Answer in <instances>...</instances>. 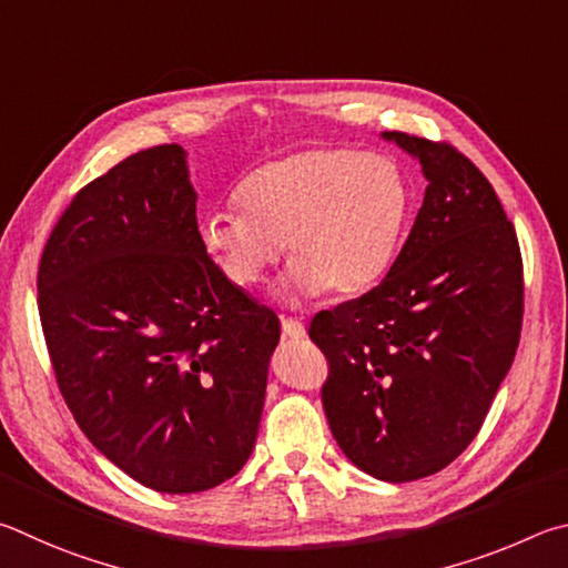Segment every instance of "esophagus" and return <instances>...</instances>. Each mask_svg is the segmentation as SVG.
Returning a JSON list of instances; mask_svg holds the SVG:
<instances>
[{
	"label": "esophagus",
	"mask_w": 568,
	"mask_h": 568,
	"mask_svg": "<svg viewBox=\"0 0 568 568\" xmlns=\"http://www.w3.org/2000/svg\"><path fill=\"white\" fill-rule=\"evenodd\" d=\"M282 332L290 339H304L306 336V326L300 320H282Z\"/></svg>",
	"instance_id": "esophagus-1"
}]
</instances>
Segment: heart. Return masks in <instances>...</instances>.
I'll return each instance as SVG.
<instances>
[{"mask_svg":"<svg viewBox=\"0 0 568 568\" xmlns=\"http://www.w3.org/2000/svg\"><path fill=\"white\" fill-rule=\"evenodd\" d=\"M239 209H214L199 239L236 286H252L282 256L286 290L356 294L379 282L399 248L409 186L389 156L344 146L304 149L248 172Z\"/></svg>","mask_w":568,"mask_h":568,"instance_id":"obj_1","label":"heart"}]
</instances>
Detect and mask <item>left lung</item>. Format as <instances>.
I'll use <instances>...</instances> for the list:
<instances>
[{"label": "left lung", "instance_id": "left-lung-1", "mask_svg": "<svg viewBox=\"0 0 568 568\" xmlns=\"http://www.w3.org/2000/svg\"><path fill=\"white\" fill-rule=\"evenodd\" d=\"M419 159L424 204L379 286L312 320L329 362L322 402L354 466L402 484L442 471L474 442L521 336L514 224L452 144L384 132Z\"/></svg>", "mask_w": 568, "mask_h": 568}]
</instances>
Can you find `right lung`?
<instances>
[{"mask_svg": "<svg viewBox=\"0 0 568 568\" xmlns=\"http://www.w3.org/2000/svg\"><path fill=\"white\" fill-rule=\"evenodd\" d=\"M37 290L59 392L109 462L162 494L242 469L278 320L206 254L182 146L144 149L79 189Z\"/></svg>", "mask_w": 568, "mask_h": 568, "instance_id": "1", "label": "right lung"}]
</instances>
